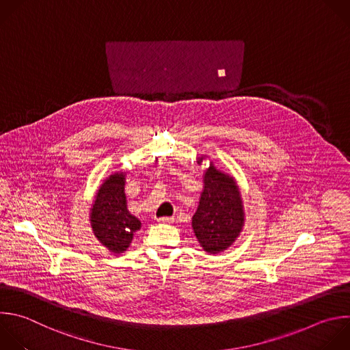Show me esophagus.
Listing matches in <instances>:
<instances>
[{
    "instance_id": "obj_1",
    "label": "esophagus",
    "mask_w": 350,
    "mask_h": 350,
    "mask_svg": "<svg viewBox=\"0 0 350 350\" xmlns=\"http://www.w3.org/2000/svg\"><path fill=\"white\" fill-rule=\"evenodd\" d=\"M157 221L159 224H172L174 221V218L173 217H159V218H157Z\"/></svg>"
}]
</instances>
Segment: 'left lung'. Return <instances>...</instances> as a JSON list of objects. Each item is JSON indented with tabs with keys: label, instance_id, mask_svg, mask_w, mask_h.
<instances>
[{
	"label": "left lung",
	"instance_id": "8db88e82",
	"mask_svg": "<svg viewBox=\"0 0 350 350\" xmlns=\"http://www.w3.org/2000/svg\"><path fill=\"white\" fill-rule=\"evenodd\" d=\"M243 226V204L234 178L213 165L204 173V188L192 228L204 252L217 254L229 247Z\"/></svg>",
	"mask_w": 350,
	"mask_h": 350
}]
</instances>
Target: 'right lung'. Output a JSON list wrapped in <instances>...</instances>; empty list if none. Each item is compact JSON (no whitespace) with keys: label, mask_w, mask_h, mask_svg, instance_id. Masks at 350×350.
I'll list each match as a JSON object with an SVG mask.
<instances>
[{"label":"right lung","mask_w":350,"mask_h":350,"mask_svg":"<svg viewBox=\"0 0 350 350\" xmlns=\"http://www.w3.org/2000/svg\"><path fill=\"white\" fill-rule=\"evenodd\" d=\"M96 238L113 254L125 252L140 221L126 207L125 176L115 173L100 187L90 213Z\"/></svg>","instance_id":"obj_1"}]
</instances>
